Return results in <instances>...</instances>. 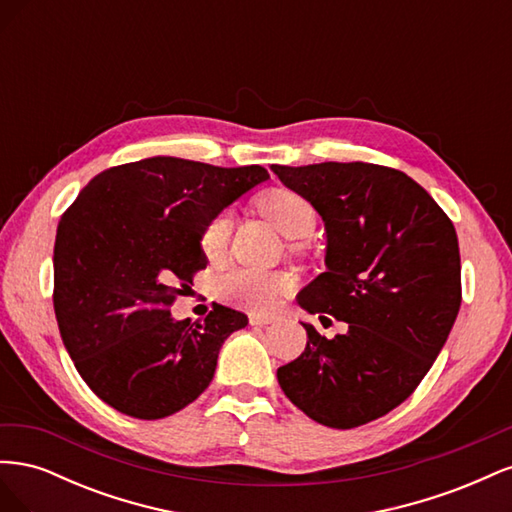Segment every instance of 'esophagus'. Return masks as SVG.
Returning a JSON list of instances; mask_svg holds the SVG:
<instances>
[{
	"instance_id": "obj_1",
	"label": "esophagus",
	"mask_w": 512,
	"mask_h": 512,
	"mask_svg": "<svg viewBox=\"0 0 512 512\" xmlns=\"http://www.w3.org/2000/svg\"><path fill=\"white\" fill-rule=\"evenodd\" d=\"M275 316H265V314H250V324H256V327H262V324H271L275 322Z\"/></svg>"
}]
</instances>
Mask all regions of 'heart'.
<instances>
[{"instance_id":"b5f03b06","label":"heart","mask_w":512,"mask_h":512,"mask_svg":"<svg viewBox=\"0 0 512 512\" xmlns=\"http://www.w3.org/2000/svg\"><path fill=\"white\" fill-rule=\"evenodd\" d=\"M260 211L288 239H305L314 232L316 209L305 196L292 190H273L262 196ZM232 235V215H215L200 237V250L209 260L224 258ZM218 294L232 305L267 312L290 290V280L282 273L237 267L222 273L215 282Z\"/></svg>"}]
</instances>
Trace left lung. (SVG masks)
I'll use <instances>...</instances> for the list:
<instances>
[{
  "label": "left lung",
  "mask_w": 512,
  "mask_h": 512,
  "mask_svg": "<svg viewBox=\"0 0 512 512\" xmlns=\"http://www.w3.org/2000/svg\"><path fill=\"white\" fill-rule=\"evenodd\" d=\"M324 222V273L301 292L307 314L344 320L322 337L301 322L307 346L277 369L294 406L316 423L352 429L406 401L451 333L461 305L453 222L421 185L365 162L271 166Z\"/></svg>",
  "instance_id": "obj_1"
}]
</instances>
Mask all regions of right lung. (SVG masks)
<instances>
[{"instance_id":"obj_1","label":"right lung","mask_w":512,"mask_h":512,"mask_svg":"<svg viewBox=\"0 0 512 512\" xmlns=\"http://www.w3.org/2000/svg\"><path fill=\"white\" fill-rule=\"evenodd\" d=\"M267 179L258 164L156 156L102 170L61 215L53 254L59 333L108 406L156 421L207 389L222 344L247 327V316L213 303L205 320L190 322L168 307L207 267L205 226Z\"/></svg>"}]
</instances>
